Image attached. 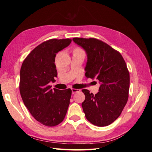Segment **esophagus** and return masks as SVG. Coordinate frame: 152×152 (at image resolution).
<instances>
[{
    "label": "esophagus",
    "instance_id": "obj_1",
    "mask_svg": "<svg viewBox=\"0 0 152 152\" xmlns=\"http://www.w3.org/2000/svg\"><path fill=\"white\" fill-rule=\"evenodd\" d=\"M72 93L74 94L75 93H77V92L80 91V89H72Z\"/></svg>",
    "mask_w": 152,
    "mask_h": 152
}]
</instances>
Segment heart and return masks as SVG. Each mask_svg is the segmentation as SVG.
<instances>
[{
    "label": "heart",
    "instance_id": "b5f03b06",
    "mask_svg": "<svg viewBox=\"0 0 152 152\" xmlns=\"http://www.w3.org/2000/svg\"><path fill=\"white\" fill-rule=\"evenodd\" d=\"M75 50H82L80 49H76Z\"/></svg>",
    "mask_w": 152,
    "mask_h": 152
}]
</instances>
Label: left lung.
Masks as SVG:
<instances>
[{
  "instance_id": "8db88e82",
  "label": "left lung",
  "mask_w": 152,
  "mask_h": 152,
  "mask_svg": "<svg viewBox=\"0 0 152 152\" xmlns=\"http://www.w3.org/2000/svg\"><path fill=\"white\" fill-rule=\"evenodd\" d=\"M73 41L86 53V77L100 84L95 95L82 90L85 116L96 126H108L120 116L128 99L130 77L126 62L118 51L98 39L73 38Z\"/></svg>"
}]
</instances>
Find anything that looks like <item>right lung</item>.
Returning a JSON list of instances; mask_svg holds the SVG:
<instances>
[{
	"label": "right lung",
	"mask_w": 152,
	"mask_h": 152,
	"mask_svg": "<svg viewBox=\"0 0 152 152\" xmlns=\"http://www.w3.org/2000/svg\"><path fill=\"white\" fill-rule=\"evenodd\" d=\"M71 39H50L37 46L23 62L20 70V91L26 107L43 125H58L65 118L72 90L51 89L58 73L55 57L68 47Z\"/></svg>",
	"instance_id": "right-lung-1"
}]
</instances>
